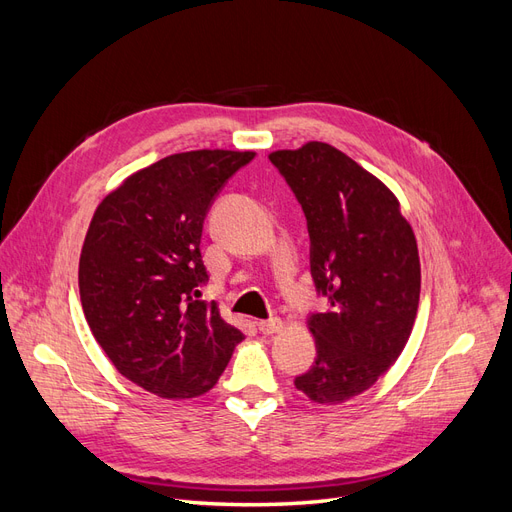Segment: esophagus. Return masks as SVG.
<instances>
[{"label":"esophagus","instance_id":"1","mask_svg":"<svg viewBox=\"0 0 512 512\" xmlns=\"http://www.w3.org/2000/svg\"><path fill=\"white\" fill-rule=\"evenodd\" d=\"M258 329L265 333V335H273V333H280L284 329V322L280 318H269V320H260L258 322Z\"/></svg>","mask_w":512,"mask_h":512}]
</instances>
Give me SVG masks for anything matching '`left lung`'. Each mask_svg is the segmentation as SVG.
I'll return each mask as SVG.
<instances>
[{
	"label": "left lung",
	"mask_w": 512,
	"mask_h": 512,
	"mask_svg": "<svg viewBox=\"0 0 512 512\" xmlns=\"http://www.w3.org/2000/svg\"><path fill=\"white\" fill-rule=\"evenodd\" d=\"M269 160L303 207L314 284L331 303L307 320L316 361L294 386L316 404H344L389 371L412 333L421 297L414 232L395 194L327 143Z\"/></svg>",
	"instance_id": "8db88e82"
}]
</instances>
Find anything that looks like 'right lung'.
Wrapping results in <instances>:
<instances>
[{
	"label": "right lung",
	"mask_w": 512,
	"mask_h": 512,
	"mask_svg": "<svg viewBox=\"0 0 512 512\" xmlns=\"http://www.w3.org/2000/svg\"><path fill=\"white\" fill-rule=\"evenodd\" d=\"M254 151L198 149L130 175L91 218L79 262L91 333L121 376L168 399L213 389L243 339L200 299V256L215 196Z\"/></svg>",
	"instance_id": "1"
}]
</instances>
